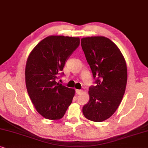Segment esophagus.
<instances>
[{
  "instance_id": "1",
  "label": "esophagus",
  "mask_w": 148,
  "mask_h": 148,
  "mask_svg": "<svg viewBox=\"0 0 148 148\" xmlns=\"http://www.w3.org/2000/svg\"><path fill=\"white\" fill-rule=\"evenodd\" d=\"M76 94H77V95H80V94H82V92H83V90H79V89H76Z\"/></svg>"
}]
</instances>
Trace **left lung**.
<instances>
[{
	"label": "left lung",
	"mask_w": 148,
	"mask_h": 148,
	"mask_svg": "<svg viewBox=\"0 0 148 148\" xmlns=\"http://www.w3.org/2000/svg\"><path fill=\"white\" fill-rule=\"evenodd\" d=\"M81 46L96 86L89 88V101L82 108L86 119L102 122L113 115L123 99L127 82V68L121 51L105 36L81 39Z\"/></svg>",
	"instance_id": "obj_1"
}]
</instances>
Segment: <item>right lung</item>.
Listing matches in <instances>:
<instances>
[{
	"label": "right lung",
	"mask_w": 148,
	"mask_h": 148,
	"mask_svg": "<svg viewBox=\"0 0 148 148\" xmlns=\"http://www.w3.org/2000/svg\"><path fill=\"white\" fill-rule=\"evenodd\" d=\"M80 44L78 37L49 36L32 49L25 65V85L36 111L49 120L64 116L75 95L57 82L65 62Z\"/></svg>",
	"instance_id": "obj_1"
}]
</instances>
